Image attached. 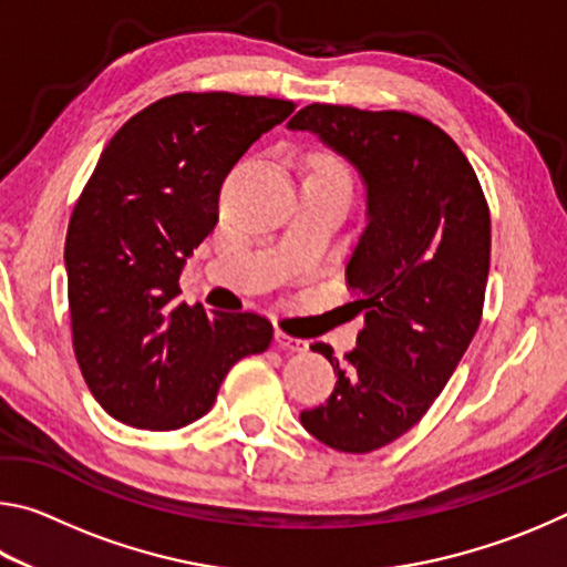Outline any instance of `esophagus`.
Returning a JSON list of instances; mask_svg holds the SVG:
<instances>
[{"instance_id": "esophagus-1", "label": "esophagus", "mask_w": 567, "mask_h": 567, "mask_svg": "<svg viewBox=\"0 0 567 567\" xmlns=\"http://www.w3.org/2000/svg\"><path fill=\"white\" fill-rule=\"evenodd\" d=\"M275 342L280 344L282 350H290V352H307V350H310V342L302 340V338H292V334H287L282 330L275 332Z\"/></svg>"}]
</instances>
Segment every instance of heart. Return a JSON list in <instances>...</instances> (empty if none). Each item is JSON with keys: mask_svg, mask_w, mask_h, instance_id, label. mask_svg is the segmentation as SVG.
<instances>
[{"mask_svg": "<svg viewBox=\"0 0 567 567\" xmlns=\"http://www.w3.org/2000/svg\"><path fill=\"white\" fill-rule=\"evenodd\" d=\"M312 175H332V177H344V179H350V177H348V172H344V167L340 165L338 159H332V157H318V159H315V165H312Z\"/></svg>", "mask_w": 567, "mask_h": 567, "instance_id": "obj_1", "label": "heart"}]
</instances>
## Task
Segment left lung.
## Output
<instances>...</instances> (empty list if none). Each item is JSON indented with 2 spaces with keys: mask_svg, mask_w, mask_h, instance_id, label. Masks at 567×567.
Returning <instances> with one entry per match:
<instances>
[{
  "mask_svg": "<svg viewBox=\"0 0 567 567\" xmlns=\"http://www.w3.org/2000/svg\"><path fill=\"white\" fill-rule=\"evenodd\" d=\"M292 130L320 134L360 169L368 227L348 262L364 312L358 348L330 360L338 382L302 425L340 453L364 455L417 425L447 385L483 320L491 207L453 137L402 110L307 104Z\"/></svg>",
  "mask_w": 567,
  "mask_h": 567,
  "instance_id": "8db88e82",
  "label": "left lung"
}]
</instances>
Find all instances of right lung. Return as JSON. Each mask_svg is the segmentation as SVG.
<instances>
[{"instance_id": "right-lung-1", "label": "right lung", "mask_w": 567, "mask_h": 567, "mask_svg": "<svg viewBox=\"0 0 567 567\" xmlns=\"http://www.w3.org/2000/svg\"><path fill=\"white\" fill-rule=\"evenodd\" d=\"M292 110L290 100L177 92L104 147L66 227V297L84 382L124 425H189L235 362L270 348L262 315H209L175 297L189 252L217 225L229 169Z\"/></svg>"}]
</instances>
